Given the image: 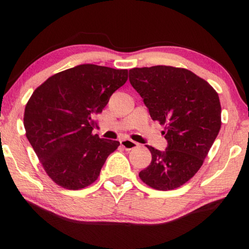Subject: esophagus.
Here are the masks:
<instances>
[{
    "instance_id": "esophagus-1",
    "label": "esophagus",
    "mask_w": 249,
    "mask_h": 249,
    "mask_svg": "<svg viewBox=\"0 0 249 249\" xmlns=\"http://www.w3.org/2000/svg\"><path fill=\"white\" fill-rule=\"evenodd\" d=\"M120 144L122 147L125 149V151H131V149H134L138 146L137 142L131 141V139H121Z\"/></svg>"
}]
</instances>
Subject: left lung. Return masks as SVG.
I'll use <instances>...</instances> for the list:
<instances>
[{
    "instance_id": "left-lung-1",
    "label": "left lung",
    "mask_w": 249,
    "mask_h": 249,
    "mask_svg": "<svg viewBox=\"0 0 249 249\" xmlns=\"http://www.w3.org/2000/svg\"><path fill=\"white\" fill-rule=\"evenodd\" d=\"M129 81L153 120L165 125V151L152 146V162L139 172L146 185L171 190L195 176L221 128L219 95L195 73L181 68L154 66L129 70Z\"/></svg>"
}]
</instances>
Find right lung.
I'll use <instances>...</instances> for the list:
<instances>
[{"instance_id":"add662e5","label":"right lung","mask_w":249,"mask_h":249,"mask_svg":"<svg viewBox=\"0 0 249 249\" xmlns=\"http://www.w3.org/2000/svg\"><path fill=\"white\" fill-rule=\"evenodd\" d=\"M127 79L128 70L79 64L34 91L23 115L26 136L56 185L78 190L98 178L120 142L91 134L93 119Z\"/></svg>"}]
</instances>
